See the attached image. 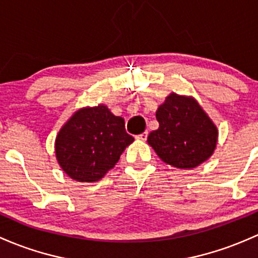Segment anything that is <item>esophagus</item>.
<instances>
[{"mask_svg":"<svg viewBox=\"0 0 258 258\" xmlns=\"http://www.w3.org/2000/svg\"><path fill=\"white\" fill-rule=\"evenodd\" d=\"M137 138L138 140H142V142H145V140H147V138H148V132H144V133H142V134H139V135H137Z\"/></svg>","mask_w":258,"mask_h":258,"instance_id":"esophagus-1","label":"esophagus"}]
</instances>
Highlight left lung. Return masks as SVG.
<instances>
[{"label": "left lung", "instance_id": "8db88e82", "mask_svg": "<svg viewBox=\"0 0 258 258\" xmlns=\"http://www.w3.org/2000/svg\"><path fill=\"white\" fill-rule=\"evenodd\" d=\"M159 128L148 137V144L165 164L194 169L214 154L219 130L198 100L170 93L156 110Z\"/></svg>", "mask_w": 258, "mask_h": 258}]
</instances>
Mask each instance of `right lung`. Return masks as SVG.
Returning a JSON list of instances; mask_svg holds the SVG:
<instances>
[{
  "label": "right lung",
  "instance_id": "add662e5",
  "mask_svg": "<svg viewBox=\"0 0 258 258\" xmlns=\"http://www.w3.org/2000/svg\"><path fill=\"white\" fill-rule=\"evenodd\" d=\"M134 142L121 116L104 104L74 111L58 132L55 158L63 171L79 182L99 181Z\"/></svg>",
  "mask_w": 258,
  "mask_h": 258
}]
</instances>
